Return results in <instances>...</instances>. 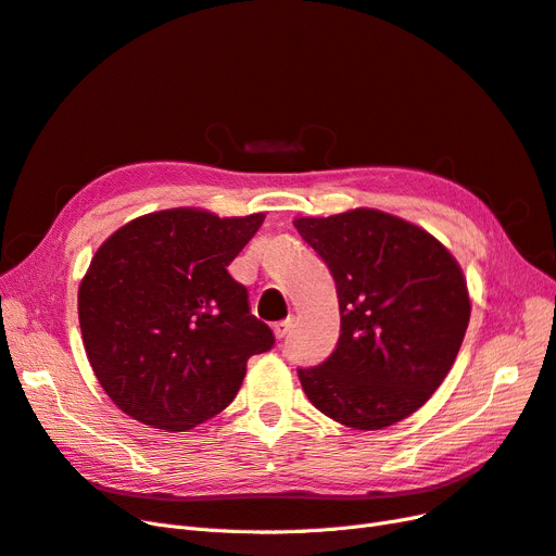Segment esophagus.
<instances>
[{"mask_svg":"<svg viewBox=\"0 0 556 556\" xmlns=\"http://www.w3.org/2000/svg\"><path fill=\"white\" fill-rule=\"evenodd\" d=\"M292 324H294V317H287V319H282V321H276V324H274L276 338H278V340H285L287 336H290Z\"/></svg>","mask_w":556,"mask_h":556,"instance_id":"34e87169","label":"esophagus"}]
</instances>
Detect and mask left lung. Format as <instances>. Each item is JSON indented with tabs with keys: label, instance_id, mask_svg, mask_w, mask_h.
Masks as SVG:
<instances>
[{
	"label": "left lung",
	"instance_id": "obj_1",
	"mask_svg": "<svg viewBox=\"0 0 556 556\" xmlns=\"http://www.w3.org/2000/svg\"><path fill=\"white\" fill-rule=\"evenodd\" d=\"M296 232L329 266L340 338L315 368H296L313 405L356 430L407 418L439 389L469 324V294L446 248L375 208L299 218Z\"/></svg>",
	"mask_w": 556,
	"mask_h": 556
}]
</instances>
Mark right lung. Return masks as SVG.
I'll list each match as a JSON object with an SVG mask.
<instances>
[{"instance_id":"add662e5","label":"right lung","mask_w":556,"mask_h":556,"mask_svg":"<svg viewBox=\"0 0 556 556\" xmlns=\"http://www.w3.org/2000/svg\"><path fill=\"white\" fill-rule=\"evenodd\" d=\"M262 220L169 208L130 220L96 251L78 292L80 329L122 412L169 432L195 428L235 400L248 358L274 348L227 271Z\"/></svg>"}]
</instances>
